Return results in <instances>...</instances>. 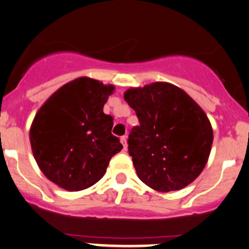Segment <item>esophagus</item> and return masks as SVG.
<instances>
[{
	"label": "esophagus",
	"mask_w": 249,
	"mask_h": 249,
	"mask_svg": "<svg viewBox=\"0 0 249 249\" xmlns=\"http://www.w3.org/2000/svg\"><path fill=\"white\" fill-rule=\"evenodd\" d=\"M121 142H122V145H124V149H127V136H121Z\"/></svg>",
	"instance_id": "34e87169"
}]
</instances>
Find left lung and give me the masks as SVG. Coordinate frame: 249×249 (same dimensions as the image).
<instances>
[{"label": "left lung", "mask_w": 249, "mask_h": 249, "mask_svg": "<svg viewBox=\"0 0 249 249\" xmlns=\"http://www.w3.org/2000/svg\"><path fill=\"white\" fill-rule=\"evenodd\" d=\"M140 125L128 139L136 175L159 192L177 191L202 173L213 134L207 114L180 88L156 82L124 91Z\"/></svg>", "instance_id": "8db88e82"}]
</instances>
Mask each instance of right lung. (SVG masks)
I'll list each match as a JSON object with an SVG mask.
<instances>
[{"label": "right lung", "mask_w": 249, "mask_h": 249, "mask_svg": "<svg viewBox=\"0 0 249 249\" xmlns=\"http://www.w3.org/2000/svg\"><path fill=\"white\" fill-rule=\"evenodd\" d=\"M113 84L79 77L40 107L29 129L34 159L49 180L68 191L97 183L122 145L111 134L113 117L103 107Z\"/></svg>", "instance_id": "obj_1"}]
</instances>
